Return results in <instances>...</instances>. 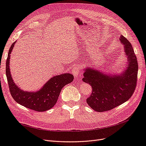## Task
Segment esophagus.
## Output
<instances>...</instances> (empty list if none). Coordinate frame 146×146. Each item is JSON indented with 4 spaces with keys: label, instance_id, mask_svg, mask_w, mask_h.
<instances>
[{
    "label": "esophagus",
    "instance_id": "esophagus-1",
    "mask_svg": "<svg viewBox=\"0 0 146 146\" xmlns=\"http://www.w3.org/2000/svg\"><path fill=\"white\" fill-rule=\"evenodd\" d=\"M80 68H79V66H74V68L72 70V72L75 77H78V76H80Z\"/></svg>",
    "mask_w": 146,
    "mask_h": 146
}]
</instances>
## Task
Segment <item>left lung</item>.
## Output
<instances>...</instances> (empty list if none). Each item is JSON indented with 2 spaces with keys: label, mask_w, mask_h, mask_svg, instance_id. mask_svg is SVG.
I'll list each match as a JSON object with an SVG mask.
<instances>
[{
  "label": "left lung",
  "mask_w": 146,
  "mask_h": 146,
  "mask_svg": "<svg viewBox=\"0 0 146 146\" xmlns=\"http://www.w3.org/2000/svg\"><path fill=\"white\" fill-rule=\"evenodd\" d=\"M127 57L126 68L119 74L111 75L92 68L84 69L83 81L89 83L92 94L86 102L94 111H107L125 102L133 95L138 76V61L130 42L124 36L119 38Z\"/></svg>",
  "instance_id": "8db88e82"
}]
</instances>
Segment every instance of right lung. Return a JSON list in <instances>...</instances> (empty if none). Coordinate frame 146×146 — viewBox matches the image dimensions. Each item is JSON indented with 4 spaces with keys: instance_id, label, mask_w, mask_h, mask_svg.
Returning a JSON list of instances; mask_svg holds the SVG:
<instances>
[{
    "instance_id": "1",
    "label": "right lung",
    "mask_w": 146,
    "mask_h": 146,
    "mask_svg": "<svg viewBox=\"0 0 146 146\" xmlns=\"http://www.w3.org/2000/svg\"><path fill=\"white\" fill-rule=\"evenodd\" d=\"M16 41L13 43L8 54L6 76L11 95L19 104L36 111H45L56 103L62 88L74 80V76L66 73L52 77L37 91H26L17 86L13 80L10 69V54Z\"/></svg>"
}]
</instances>
